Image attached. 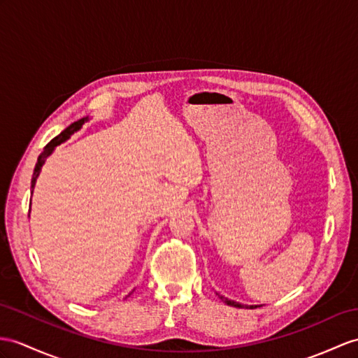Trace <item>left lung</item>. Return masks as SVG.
Returning a JSON list of instances; mask_svg holds the SVG:
<instances>
[{
  "instance_id": "8db88e82",
  "label": "left lung",
  "mask_w": 358,
  "mask_h": 358,
  "mask_svg": "<svg viewBox=\"0 0 358 358\" xmlns=\"http://www.w3.org/2000/svg\"><path fill=\"white\" fill-rule=\"evenodd\" d=\"M220 299L226 303V305H231V307H237V308H257V307H261V305H241V303H238V302H235V301H231V299H228V298H223V296H220Z\"/></svg>"
}]
</instances>
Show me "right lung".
Wrapping results in <instances>:
<instances>
[{"label":"right lung","mask_w":358,"mask_h":358,"mask_svg":"<svg viewBox=\"0 0 358 358\" xmlns=\"http://www.w3.org/2000/svg\"><path fill=\"white\" fill-rule=\"evenodd\" d=\"M85 121H88V117H86V118H82V120H78V121H74L73 124H69V126L64 130V132H60L56 138L51 139V141L45 145V149H43V152L39 155V158H38L36 165H34V171H33V178H31V193H33L34 184H36V179H38V176H39L42 165L45 164V161H47L48 156L55 152V149H56V147H57L59 144L65 143L66 139H68L69 136H71L74 132H77V130H80V127L85 124Z\"/></svg>","instance_id":"right-lung-1"}]
</instances>
